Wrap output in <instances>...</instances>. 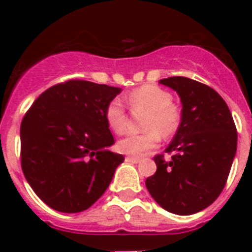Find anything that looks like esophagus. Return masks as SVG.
Segmentation results:
<instances>
[{
  "mask_svg": "<svg viewBox=\"0 0 252 252\" xmlns=\"http://www.w3.org/2000/svg\"><path fill=\"white\" fill-rule=\"evenodd\" d=\"M126 161L133 162V164H136V162L140 161V159H139V158H133V157H126Z\"/></svg>",
  "mask_w": 252,
  "mask_h": 252,
  "instance_id": "34e87169",
  "label": "esophagus"
}]
</instances>
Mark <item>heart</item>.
Segmentation results:
<instances>
[{
	"instance_id": "1",
	"label": "heart",
	"mask_w": 252,
	"mask_h": 252,
	"mask_svg": "<svg viewBox=\"0 0 252 252\" xmlns=\"http://www.w3.org/2000/svg\"><path fill=\"white\" fill-rule=\"evenodd\" d=\"M126 103L133 112H146L141 135H128L119 141V150L131 157H142L155 149L160 136L170 137L178 131L182 121L179 107L173 103V95L155 84H146L126 95ZM108 127L117 135L126 130L127 116L119 99H113L104 110Z\"/></svg>"
}]
</instances>
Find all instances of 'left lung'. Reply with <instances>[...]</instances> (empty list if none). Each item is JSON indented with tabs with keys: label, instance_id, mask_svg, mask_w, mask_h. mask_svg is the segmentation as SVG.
<instances>
[{
	"label": "left lung",
	"instance_id": "1",
	"mask_svg": "<svg viewBox=\"0 0 252 252\" xmlns=\"http://www.w3.org/2000/svg\"><path fill=\"white\" fill-rule=\"evenodd\" d=\"M159 83L177 91L182 121L164 155L154 158L155 174L145 184L151 197L168 212L197 213L218 198L226 186L237 149V131L228 106L213 88L186 77Z\"/></svg>",
	"mask_w": 252,
	"mask_h": 252
}]
</instances>
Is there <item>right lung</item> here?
<instances>
[{
	"mask_svg": "<svg viewBox=\"0 0 252 252\" xmlns=\"http://www.w3.org/2000/svg\"><path fill=\"white\" fill-rule=\"evenodd\" d=\"M121 88L70 79L43 92L20 127L21 168L37 197L50 208L77 213L90 208L125 160L104 110Z\"/></svg>",
	"mask_w": 252,
	"mask_h": 252,
	"instance_id": "obj_1",
	"label": "right lung"
}]
</instances>
